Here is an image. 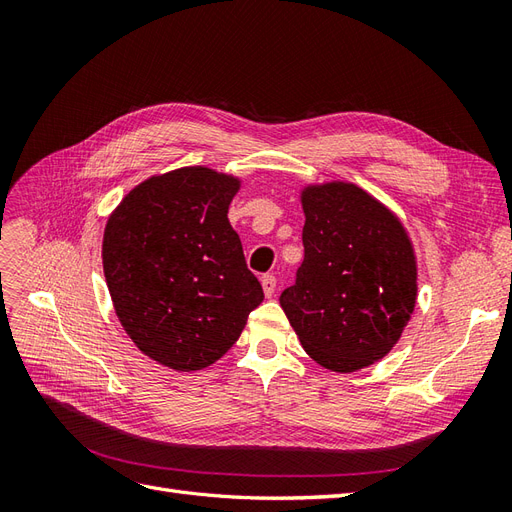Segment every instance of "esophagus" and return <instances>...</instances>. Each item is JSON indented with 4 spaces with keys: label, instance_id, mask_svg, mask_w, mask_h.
Here are the masks:
<instances>
[{
    "label": "esophagus",
    "instance_id": "1",
    "mask_svg": "<svg viewBox=\"0 0 512 512\" xmlns=\"http://www.w3.org/2000/svg\"><path fill=\"white\" fill-rule=\"evenodd\" d=\"M262 290H265V294L267 297H271V294L275 292V286H277V280H275V275H262Z\"/></svg>",
    "mask_w": 512,
    "mask_h": 512
}]
</instances>
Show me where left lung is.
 Wrapping results in <instances>:
<instances>
[{
	"label": "left lung",
	"instance_id": "8db88e82",
	"mask_svg": "<svg viewBox=\"0 0 512 512\" xmlns=\"http://www.w3.org/2000/svg\"><path fill=\"white\" fill-rule=\"evenodd\" d=\"M305 258L280 305L305 352L350 374L397 344L416 303V258L404 226L354 183L301 194Z\"/></svg>",
	"mask_w": 512,
	"mask_h": 512
}]
</instances>
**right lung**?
Returning <instances> with one entry per match:
<instances>
[{
	"label": "right lung",
	"instance_id": "obj_1",
	"mask_svg": "<svg viewBox=\"0 0 512 512\" xmlns=\"http://www.w3.org/2000/svg\"><path fill=\"white\" fill-rule=\"evenodd\" d=\"M239 179L205 166L149 177L104 228L102 265L121 327L149 359L209 367L265 294L228 222Z\"/></svg>",
	"mask_w": 512,
	"mask_h": 512
}]
</instances>
